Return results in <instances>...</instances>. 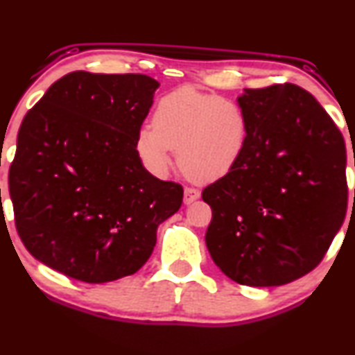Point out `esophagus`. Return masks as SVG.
Here are the masks:
<instances>
[{
    "instance_id": "1",
    "label": "esophagus",
    "mask_w": 355,
    "mask_h": 355,
    "mask_svg": "<svg viewBox=\"0 0 355 355\" xmlns=\"http://www.w3.org/2000/svg\"><path fill=\"white\" fill-rule=\"evenodd\" d=\"M198 198H200L198 189H193V187H185V190H183V202H185V205L193 203L195 200H198Z\"/></svg>"
}]
</instances>
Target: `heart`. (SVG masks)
<instances>
[{"instance_id":"b5f03b06","label":"heart","mask_w":355,"mask_h":355,"mask_svg":"<svg viewBox=\"0 0 355 355\" xmlns=\"http://www.w3.org/2000/svg\"><path fill=\"white\" fill-rule=\"evenodd\" d=\"M250 139V117L241 102L183 85L157 101L152 125L137 132L135 148L155 175L168 172L172 152L189 177L215 182L240 164Z\"/></svg>"}]
</instances>
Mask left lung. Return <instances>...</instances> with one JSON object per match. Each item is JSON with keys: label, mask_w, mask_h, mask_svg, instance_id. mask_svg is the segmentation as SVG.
I'll return each mask as SVG.
<instances>
[{"label": "left lung", "mask_w": 355, "mask_h": 355, "mask_svg": "<svg viewBox=\"0 0 355 355\" xmlns=\"http://www.w3.org/2000/svg\"><path fill=\"white\" fill-rule=\"evenodd\" d=\"M240 164L203 190L213 261L245 286H281L322 261L347 211L345 144L309 92L294 84L246 89ZM355 193V191H354Z\"/></svg>", "instance_id": "obj_1"}]
</instances>
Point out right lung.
Returning a JSON list of instances; mask_svg holds the SVG:
<instances>
[{
    "instance_id": "1",
    "label": "right lung",
    "mask_w": 355,
    "mask_h": 355,
    "mask_svg": "<svg viewBox=\"0 0 355 355\" xmlns=\"http://www.w3.org/2000/svg\"><path fill=\"white\" fill-rule=\"evenodd\" d=\"M157 87L145 74L69 72L23 119L8 187L21 241L46 266L109 283L150 258L183 198L135 148Z\"/></svg>"
}]
</instances>
